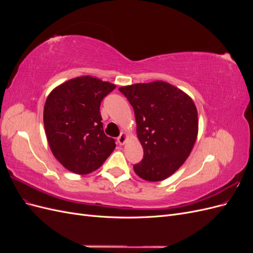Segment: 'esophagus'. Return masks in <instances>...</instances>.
<instances>
[{"label":"esophagus","mask_w":253,"mask_h":253,"mask_svg":"<svg viewBox=\"0 0 253 253\" xmlns=\"http://www.w3.org/2000/svg\"><path fill=\"white\" fill-rule=\"evenodd\" d=\"M126 133H121L120 136L117 138V142H118L120 145H122V144H124V143L126 142Z\"/></svg>","instance_id":"esophagus-1"}]
</instances>
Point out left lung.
I'll list each match as a JSON object with an SVG mask.
<instances>
[{"label": "left lung", "instance_id": "obj_1", "mask_svg": "<svg viewBox=\"0 0 253 253\" xmlns=\"http://www.w3.org/2000/svg\"><path fill=\"white\" fill-rule=\"evenodd\" d=\"M119 90L133 106L143 158L134 165L139 177L160 181L186 162L197 137V111L187 94L164 81Z\"/></svg>", "mask_w": 253, "mask_h": 253}]
</instances>
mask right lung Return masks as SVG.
Masks as SVG:
<instances>
[{"instance_id": "right-lung-1", "label": "right lung", "mask_w": 253, "mask_h": 253, "mask_svg": "<svg viewBox=\"0 0 253 253\" xmlns=\"http://www.w3.org/2000/svg\"><path fill=\"white\" fill-rule=\"evenodd\" d=\"M116 87L89 76L61 84L44 106V127L50 150L60 164L77 174L100 167L114 151L115 139L103 132L100 104Z\"/></svg>"}]
</instances>
